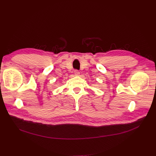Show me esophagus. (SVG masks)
I'll use <instances>...</instances> for the list:
<instances>
[{"mask_svg":"<svg viewBox=\"0 0 156 156\" xmlns=\"http://www.w3.org/2000/svg\"><path fill=\"white\" fill-rule=\"evenodd\" d=\"M74 75L76 76H79L80 75V72L78 70H75L74 71Z\"/></svg>","mask_w":156,"mask_h":156,"instance_id":"34e87169","label":"esophagus"}]
</instances>
